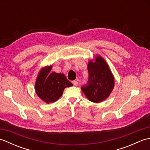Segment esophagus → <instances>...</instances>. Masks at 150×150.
<instances>
[{"label":"esophagus","instance_id":"esophagus-1","mask_svg":"<svg viewBox=\"0 0 150 150\" xmlns=\"http://www.w3.org/2000/svg\"><path fill=\"white\" fill-rule=\"evenodd\" d=\"M72 83H73V84L74 85V86H77V84H78V82H77V81H72Z\"/></svg>","mask_w":150,"mask_h":150}]
</instances>
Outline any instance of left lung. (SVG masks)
Wrapping results in <instances>:
<instances>
[{"label": "left lung", "instance_id": "obj_1", "mask_svg": "<svg viewBox=\"0 0 150 150\" xmlns=\"http://www.w3.org/2000/svg\"><path fill=\"white\" fill-rule=\"evenodd\" d=\"M89 74L86 84L81 87L89 100L99 103L106 99L114 87V78L106 61L98 56L95 62L90 61L88 66Z\"/></svg>", "mask_w": 150, "mask_h": 150}]
</instances>
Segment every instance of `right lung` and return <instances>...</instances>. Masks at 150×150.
Listing matches in <instances>:
<instances>
[{
    "mask_svg": "<svg viewBox=\"0 0 150 150\" xmlns=\"http://www.w3.org/2000/svg\"><path fill=\"white\" fill-rule=\"evenodd\" d=\"M52 66L40 70L35 84L36 93L46 103L55 102L62 96L66 87L72 86L66 76L62 73H50Z\"/></svg>",
    "mask_w": 150,
    "mask_h": 150,
    "instance_id": "right-lung-1",
    "label": "right lung"
}]
</instances>
